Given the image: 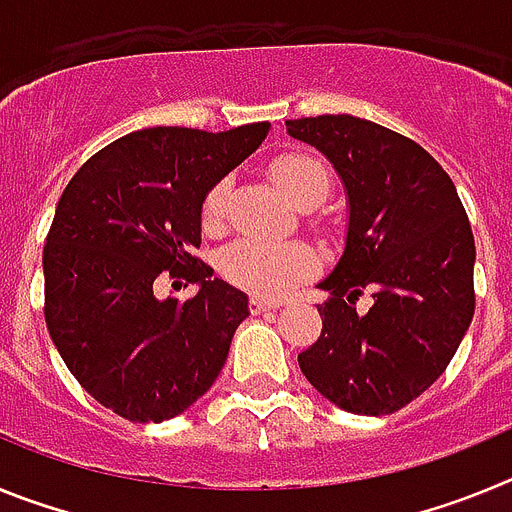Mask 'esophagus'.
I'll return each instance as SVG.
<instances>
[{
  "label": "esophagus",
  "mask_w": 512,
  "mask_h": 512,
  "mask_svg": "<svg viewBox=\"0 0 512 512\" xmlns=\"http://www.w3.org/2000/svg\"><path fill=\"white\" fill-rule=\"evenodd\" d=\"M282 305L279 300H269V297H261V295H251V310L253 312H266V310H277Z\"/></svg>",
  "instance_id": "1"
}]
</instances>
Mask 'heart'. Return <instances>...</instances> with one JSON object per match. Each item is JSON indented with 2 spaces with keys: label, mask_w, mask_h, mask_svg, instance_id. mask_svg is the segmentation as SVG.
<instances>
[{
  "label": "heart",
  "mask_w": 512,
  "mask_h": 512,
  "mask_svg": "<svg viewBox=\"0 0 512 512\" xmlns=\"http://www.w3.org/2000/svg\"><path fill=\"white\" fill-rule=\"evenodd\" d=\"M269 174L297 207H318L330 192V169L315 153H282L271 161ZM225 207H228V182H217L202 200L205 228L220 225ZM315 266H318L315 253L302 243H271L261 238H241L220 256L225 279L261 297L282 295L292 284L310 277Z\"/></svg>",
  "instance_id": "obj_1"
}]
</instances>
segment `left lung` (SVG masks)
Listing matches in <instances>:
<instances>
[{
	"label": "left lung",
	"instance_id": "1",
	"mask_svg": "<svg viewBox=\"0 0 512 512\" xmlns=\"http://www.w3.org/2000/svg\"><path fill=\"white\" fill-rule=\"evenodd\" d=\"M341 176L346 248L318 284L323 333L297 356L333 405L390 415L423 395L454 359L474 315V235L436 158L405 135L351 115L287 120ZM372 288L375 305L355 312Z\"/></svg>",
	"mask_w": 512,
	"mask_h": 512
}]
</instances>
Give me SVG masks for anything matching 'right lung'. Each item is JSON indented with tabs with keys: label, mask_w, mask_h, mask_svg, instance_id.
Segmentation results:
<instances>
[{
	"label": "right lung",
	"mask_w": 512,
	"mask_h": 512,
	"mask_svg": "<svg viewBox=\"0 0 512 512\" xmlns=\"http://www.w3.org/2000/svg\"><path fill=\"white\" fill-rule=\"evenodd\" d=\"M269 128L135 130L63 189L43 248L45 325L81 387L120 418H176L223 369L248 297L194 256L202 200ZM164 270L200 283L198 295L158 301Z\"/></svg>",
	"instance_id": "1"
}]
</instances>
